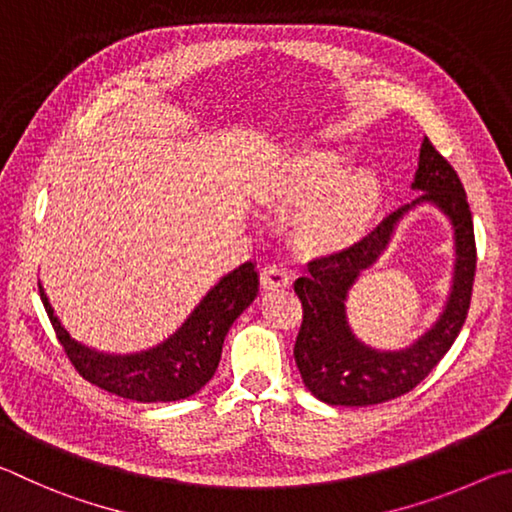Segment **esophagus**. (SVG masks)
<instances>
[{
  "instance_id": "obj_1",
  "label": "esophagus",
  "mask_w": 512,
  "mask_h": 512,
  "mask_svg": "<svg viewBox=\"0 0 512 512\" xmlns=\"http://www.w3.org/2000/svg\"><path fill=\"white\" fill-rule=\"evenodd\" d=\"M259 284H262L264 291H275L289 287V275L282 266H264L262 273H259Z\"/></svg>"
}]
</instances>
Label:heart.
I'll list each match as a JSON object with an SVG mask.
<instances>
[{
  "label": "heart",
  "instance_id": "b5f03b06",
  "mask_svg": "<svg viewBox=\"0 0 512 512\" xmlns=\"http://www.w3.org/2000/svg\"><path fill=\"white\" fill-rule=\"evenodd\" d=\"M336 149L293 151L257 187L259 203L273 212H296V241L314 255H336L359 244L375 223L384 183L375 169L348 171Z\"/></svg>",
  "mask_w": 512,
  "mask_h": 512
}]
</instances>
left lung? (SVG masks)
<instances>
[{"instance_id":"8db88e82","label":"left lung","mask_w":512,"mask_h":512,"mask_svg":"<svg viewBox=\"0 0 512 512\" xmlns=\"http://www.w3.org/2000/svg\"><path fill=\"white\" fill-rule=\"evenodd\" d=\"M413 189L415 201L388 214L368 237L345 253L327 255L309 264V275L293 284L302 302V325L293 348L302 381L320 402L334 406H370L413 391L452 348L470 311L476 241L470 203L461 178L436 146L424 137ZM438 204L455 225L457 268L453 296L439 323L411 349L377 353L359 344L344 320V298L363 267L376 261L396 221L418 202Z\"/></svg>"}]
</instances>
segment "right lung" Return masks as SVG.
I'll list each match as a JSON object with an SVG mask.
<instances>
[{
  "label": "right lung",
  "mask_w": 512,
  "mask_h": 512,
  "mask_svg": "<svg viewBox=\"0 0 512 512\" xmlns=\"http://www.w3.org/2000/svg\"><path fill=\"white\" fill-rule=\"evenodd\" d=\"M257 284L253 262L241 264L207 293L171 339L158 348L131 354V357H110L69 339L42 287L40 298L67 359L83 379L126 400L149 404L185 400L201 391L214 377L221 361L225 334L241 311L255 300Z\"/></svg>",
  "instance_id": "1"
}]
</instances>
